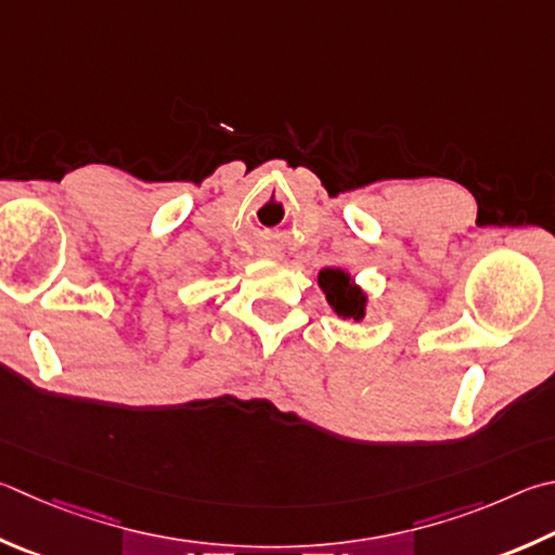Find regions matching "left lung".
I'll return each mask as SVG.
<instances>
[{"instance_id": "8db88e82", "label": "left lung", "mask_w": 555, "mask_h": 555, "mask_svg": "<svg viewBox=\"0 0 555 555\" xmlns=\"http://www.w3.org/2000/svg\"><path fill=\"white\" fill-rule=\"evenodd\" d=\"M320 286L325 291L327 304L339 318H364V304L366 298L361 291L351 284V279L341 269H322L320 271Z\"/></svg>"}]
</instances>
